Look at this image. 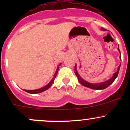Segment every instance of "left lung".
Segmentation results:
<instances>
[{
	"label": "left lung",
	"mask_w": 130,
	"mask_h": 130,
	"mask_svg": "<svg viewBox=\"0 0 130 130\" xmlns=\"http://www.w3.org/2000/svg\"><path fill=\"white\" fill-rule=\"evenodd\" d=\"M101 30L103 31H106V29L103 28V27H101ZM118 50L120 51V49H119V47L118 48ZM121 54V53H120ZM120 59H121V55H120ZM120 66H121V63L120 65H119L118 68V71L116 72H115L113 74V76L111 77L110 79H109L108 80L106 81V82H101V83H97V84H92V83H89V82H87L85 80L82 79V78L80 77V76L79 75L78 72L77 71V68H76V64H75V73L76 76H77V78H78V80L82 86H85L86 87H89V88L90 89H95V90H101V89H104L107 88L108 86H109L112 82L115 81V80L116 79V77H117L118 75L119 71H120Z\"/></svg>",
	"instance_id": "8db88e82"
}]
</instances>
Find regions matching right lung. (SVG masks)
<instances>
[{
  "instance_id": "right-lung-1",
  "label": "right lung",
  "mask_w": 130,
  "mask_h": 130,
  "mask_svg": "<svg viewBox=\"0 0 130 130\" xmlns=\"http://www.w3.org/2000/svg\"><path fill=\"white\" fill-rule=\"evenodd\" d=\"M61 63H60V64L58 65V66L57 67V71H56L54 75V77H53V78H52V80L50 81V83H48V84L46 85V86H45L44 87H42V88H40V89H36V90H24L25 91L27 92L28 93H30V94H37V93H40V92H42L44 91V90H47L48 89H49L50 87L52 86V85L53 84V82H54V80H55V78H56V77H57V73H58V69H59V67L61 65Z\"/></svg>"
}]
</instances>
